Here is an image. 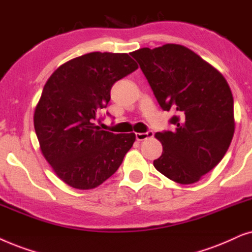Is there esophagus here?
<instances>
[{"instance_id": "34e87169", "label": "esophagus", "mask_w": 252, "mask_h": 252, "mask_svg": "<svg viewBox=\"0 0 252 252\" xmlns=\"http://www.w3.org/2000/svg\"><path fill=\"white\" fill-rule=\"evenodd\" d=\"M153 131H147V132H137L136 133V139L137 140H145L147 138H152Z\"/></svg>"}]
</instances>
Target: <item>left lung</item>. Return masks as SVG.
<instances>
[{
	"instance_id": "8db88e82",
	"label": "left lung",
	"mask_w": 252,
	"mask_h": 252,
	"mask_svg": "<svg viewBox=\"0 0 252 252\" xmlns=\"http://www.w3.org/2000/svg\"><path fill=\"white\" fill-rule=\"evenodd\" d=\"M158 102L175 113L173 131L157 132L158 172L180 184L199 181L220 162L235 131L234 100L224 77L187 47L167 43L130 53Z\"/></svg>"
}]
</instances>
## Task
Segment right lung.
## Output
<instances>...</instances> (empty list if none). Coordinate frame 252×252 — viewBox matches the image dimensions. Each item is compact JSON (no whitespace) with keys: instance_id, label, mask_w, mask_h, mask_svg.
<instances>
[{"instance_id":"right-lung-1","label":"right lung","mask_w":252,"mask_h":252,"mask_svg":"<svg viewBox=\"0 0 252 252\" xmlns=\"http://www.w3.org/2000/svg\"><path fill=\"white\" fill-rule=\"evenodd\" d=\"M138 69L126 53H89L52 73L34 110L40 150L54 172L79 190L96 188L119 169L136 135L95 126L117 80Z\"/></svg>"}]
</instances>
